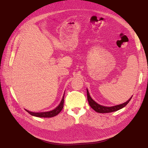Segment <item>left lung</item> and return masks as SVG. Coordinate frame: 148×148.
<instances>
[{
    "label": "left lung",
    "instance_id": "obj_1",
    "mask_svg": "<svg viewBox=\"0 0 148 148\" xmlns=\"http://www.w3.org/2000/svg\"><path fill=\"white\" fill-rule=\"evenodd\" d=\"M87 97H88V102H89V106L95 112H97L98 113H111V112H116V111H117V110H119L121 109V108H122L123 107H125L126 105H127V104L129 103V101L131 100V99L132 98V97H131L127 101V102L124 103H123L122 104L114 106H112V107H105V106H101V105L98 104V103H97L95 101H94L92 99V98L90 97L88 89H87Z\"/></svg>",
    "mask_w": 148,
    "mask_h": 148
}]
</instances>
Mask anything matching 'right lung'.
Listing matches in <instances>:
<instances>
[{
    "instance_id": "right-lung-1",
    "label": "right lung",
    "mask_w": 148,
    "mask_h": 148,
    "mask_svg": "<svg viewBox=\"0 0 148 148\" xmlns=\"http://www.w3.org/2000/svg\"><path fill=\"white\" fill-rule=\"evenodd\" d=\"M64 95H65V93L64 95L63 96V98L62 99V101H60V104L59 106L54 108V110L49 111V112H38V113H35V112H31L30 111L26 110L30 114L36 116V117H40V118H51L53 117V116H55L57 114H58L60 111L62 110V108L64 107Z\"/></svg>"
}]
</instances>
